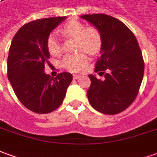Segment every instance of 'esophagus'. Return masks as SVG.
Listing matches in <instances>:
<instances>
[{"instance_id":"obj_1","label":"esophagus","mask_w":157,"mask_h":157,"mask_svg":"<svg viewBox=\"0 0 157 157\" xmlns=\"http://www.w3.org/2000/svg\"><path fill=\"white\" fill-rule=\"evenodd\" d=\"M80 77V75H78V74H73V78H74V79H78V78H79Z\"/></svg>"}]
</instances>
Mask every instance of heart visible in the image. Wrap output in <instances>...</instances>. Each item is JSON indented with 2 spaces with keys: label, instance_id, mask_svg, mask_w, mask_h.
Instances as JSON below:
<instances>
[{
  "label": "heart",
  "instance_id": "1",
  "mask_svg": "<svg viewBox=\"0 0 157 157\" xmlns=\"http://www.w3.org/2000/svg\"><path fill=\"white\" fill-rule=\"evenodd\" d=\"M62 34L68 37L76 38L78 41V51L85 50L90 54L97 53L101 45V36L99 31L94 27L86 28L83 23L72 20L61 30ZM47 48L52 56H59L61 51L60 42L57 36L52 33L47 39ZM89 61V57L85 52L76 55H67L62 60V67L71 72H77L85 67Z\"/></svg>",
  "mask_w": 157,
  "mask_h": 157
}]
</instances>
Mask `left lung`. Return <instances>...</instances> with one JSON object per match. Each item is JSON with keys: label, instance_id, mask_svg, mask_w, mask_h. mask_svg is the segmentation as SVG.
I'll return each mask as SVG.
<instances>
[{"label": "left lung", "instance_id": "obj_1", "mask_svg": "<svg viewBox=\"0 0 157 157\" xmlns=\"http://www.w3.org/2000/svg\"><path fill=\"white\" fill-rule=\"evenodd\" d=\"M81 18L96 27L101 36V56L95 72L104 74V79L89 75L90 103L102 113H121L135 100L144 77V62L137 38L124 23L109 15Z\"/></svg>", "mask_w": 157, "mask_h": 157}]
</instances>
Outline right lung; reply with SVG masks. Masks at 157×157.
Segmentation results:
<instances>
[{
	"label": "right lung",
	"mask_w": 157,
	"mask_h": 157,
	"mask_svg": "<svg viewBox=\"0 0 157 157\" xmlns=\"http://www.w3.org/2000/svg\"><path fill=\"white\" fill-rule=\"evenodd\" d=\"M66 19L56 17L25 24L13 38L7 58V78L20 102L37 113L58 109L72 80L69 72L56 78L44 72L49 52L47 39L54 29Z\"/></svg>",
	"instance_id": "obj_1"
}]
</instances>
